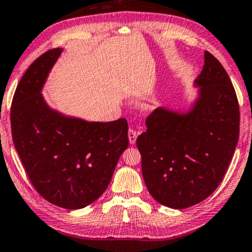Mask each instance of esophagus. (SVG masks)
I'll return each instance as SVG.
<instances>
[{
	"mask_svg": "<svg viewBox=\"0 0 252 252\" xmlns=\"http://www.w3.org/2000/svg\"><path fill=\"white\" fill-rule=\"evenodd\" d=\"M128 138H129L130 144H134V143L136 142V138H137V131L134 129H129L128 130Z\"/></svg>",
	"mask_w": 252,
	"mask_h": 252,
	"instance_id": "obj_1",
	"label": "esophagus"
}]
</instances>
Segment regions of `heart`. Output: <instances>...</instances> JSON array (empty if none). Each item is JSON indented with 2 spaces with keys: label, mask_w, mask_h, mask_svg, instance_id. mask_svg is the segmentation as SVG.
Instances as JSON below:
<instances>
[{
  "label": "heart",
  "mask_w": 252,
  "mask_h": 252,
  "mask_svg": "<svg viewBox=\"0 0 252 252\" xmlns=\"http://www.w3.org/2000/svg\"><path fill=\"white\" fill-rule=\"evenodd\" d=\"M154 104H156V101L154 100H149V101H146L143 103V107L145 108V109H150V108H152Z\"/></svg>",
  "instance_id": "1"
}]
</instances>
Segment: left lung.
I'll use <instances>...</instances> for the list:
<instances>
[{
  "instance_id": "obj_1",
  "label": "left lung",
  "mask_w": 252,
  "mask_h": 252,
  "mask_svg": "<svg viewBox=\"0 0 252 252\" xmlns=\"http://www.w3.org/2000/svg\"><path fill=\"white\" fill-rule=\"evenodd\" d=\"M198 96L185 114L160 107L146 118L136 139L142 172L158 203L183 210L212 195L225 175L239 139L234 88L211 53L195 80Z\"/></svg>"
}]
</instances>
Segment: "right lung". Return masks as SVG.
<instances>
[{"mask_svg":"<svg viewBox=\"0 0 252 252\" xmlns=\"http://www.w3.org/2000/svg\"><path fill=\"white\" fill-rule=\"evenodd\" d=\"M63 49L33 62L15 89L11 106L14 148L30 183L56 206L80 210L94 203L110 184L128 146V124L87 122L54 110L41 94Z\"/></svg>","mask_w":252,"mask_h":252,"instance_id":"obj_1","label":"right lung"}]
</instances>
